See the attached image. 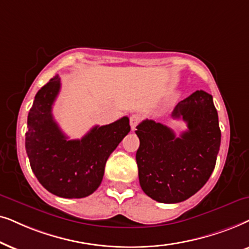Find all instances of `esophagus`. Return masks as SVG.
<instances>
[{"label":"esophagus","instance_id":"34e87169","mask_svg":"<svg viewBox=\"0 0 249 249\" xmlns=\"http://www.w3.org/2000/svg\"><path fill=\"white\" fill-rule=\"evenodd\" d=\"M140 121H141V117L139 115L134 114V115L131 116V117H130V125H131L132 130H135V127L138 126V124L140 123Z\"/></svg>","mask_w":249,"mask_h":249}]
</instances>
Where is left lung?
Returning <instances> with one entry per match:
<instances>
[{"mask_svg": "<svg viewBox=\"0 0 249 249\" xmlns=\"http://www.w3.org/2000/svg\"><path fill=\"white\" fill-rule=\"evenodd\" d=\"M173 118H182L188 130L180 137L166 125L145 119L137 126L139 181L156 201H183L204 187L214 171L221 130L213 97L196 91L177 105Z\"/></svg>", "mask_w": 249, "mask_h": 249, "instance_id": "1", "label": "left lung"}]
</instances>
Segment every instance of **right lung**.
<instances>
[{"mask_svg":"<svg viewBox=\"0 0 249 249\" xmlns=\"http://www.w3.org/2000/svg\"><path fill=\"white\" fill-rule=\"evenodd\" d=\"M60 85L54 76L36 93L27 118L26 152L46 190L62 198H84L100 185L108 157L131 131L130 119L125 116L94 126L81 140H69L52 115Z\"/></svg>","mask_w":249,"mask_h":249,"instance_id":"1","label":"right lung"}]
</instances>
